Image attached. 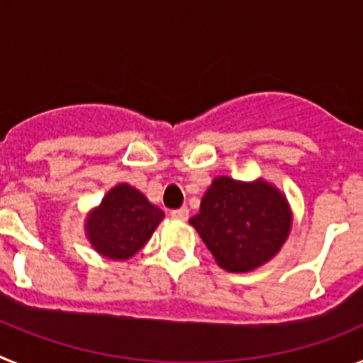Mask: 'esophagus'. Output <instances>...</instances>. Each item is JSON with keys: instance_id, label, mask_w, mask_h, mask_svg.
Wrapping results in <instances>:
<instances>
[{"instance_id": "esophagus-1", "label": "esophagus", "mask_w": 363, "mask_h": 363, "mask_svg": "<svg viewBox=\"0 0 363 363\" xmlns=\"http://www.w3.org/2000/svg\"><path fill=\"white\" fill-rule=\"evenodd\" d=\"M171 216L174 218V220L185 221L189 218V209H187V207H182V209H174L171 213Z\"/></svg>"}]
</instances>
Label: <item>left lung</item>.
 <instances>
[{
    "mask_svg": "<svg viewBox=\"0 0 363 363\" xmlns=\"http://www.w3.org/2000/svg\"><path fill=\"white\" fill-rule=\"evenodd\" d=\"M189 223L221 269L249 272L280 252L293 227V211L287 196L267 179L218 176Z\"/></svg>",
    "mask_w": 363,
    "mask_h": 363,
    "instance_id": "obj_1",
    "label": "left lung"
}]
</instances>
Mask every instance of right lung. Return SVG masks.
I'll return each mask as SVG.
<instances>
[{"mask_svg": "<svg viewBox=\"0 0 363 363\" xmlns=\"http://www.w3.org/2000/svg\"><path fill=\"white\" fill-rule=\"evenodd\" d=\"M163 211L130 184H118L85 218V236L98 255L125 262L150 240Z\"/></svg>", "mask_w": 363, "mask_h": 363, "instance_id": "right-lung-1", "label": "right lung"}]
</instances>
